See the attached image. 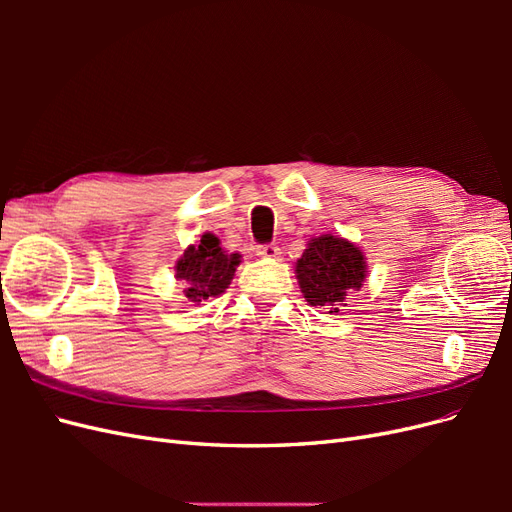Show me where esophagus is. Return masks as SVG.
<instances>
[{"instance_id":"34e87169","label":"esophagus","mask_w":512,"mask_h":512,"mask_svg":"<svg viewBox=\"0 0 512 512\" xmlns=\"http://www.w3.org/2000/svg\"><path fill=\"white\" fill-rule=\"evenodd\" d=\"M280 254H282L280 247L273 245V243L256 247V256L262 258V260H277V258H280Z\"/></svg>"}]
</instances>
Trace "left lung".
Instances as JSON below:
<instances>
[{"label": "left lung", "mask_w": 512, "mask_h": 512, "mask_svg": "<svg viewBox=\"0 0 512 512\" xmlns=\"http://www.w3.org/2000/svg\"><path fill=\"white\" fill-rule=\"evenodd\" d=\"M305 301L327 314H337L352 290H361L367 277V258L356 243L339 235H320L307 241L294 262Z\"/></svg>", "instance_id": "obj_1"}]
</instances>
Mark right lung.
I'll return each mask as SVG.
<instances>
[{
	"instance_id": "add662e5",
	"label": "right lung",
	"mask_w": 512,
	"mask_h": 512,
	"mask_svg": "<svg viewBox=\"0 0 512 512\" xmlns=\"http://www.w3.org/2000/svg\"><path fill=\"white\" fill-rule=\"evenodd\" d=\"M239 265L241 254H228L218 237L205 232L196 245L185 247L183 256L175 262V280L185 284L183 292L188 301L200 305L226 292Z\"/></svg>"
}]
</instances>
